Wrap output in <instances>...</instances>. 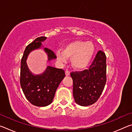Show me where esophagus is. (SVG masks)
Here are the masks:
<instances>
[{
  "instance_id": "1",
  "label": "esophagus",
  "mask_w": 132,
  "mask_h": 132,
  "mask_svg": "<svg viewBox=\"0 0 132 132\" xmlns=\"http://www.w3.org/2000/svg\"><path fill=\"white\" fill-rule=\"evenodd\" d=\"M65 75H66V76H70V71H69V70H66V71H65Z\"/></svg>"
}]
</instances>
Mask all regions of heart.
I'll use <instances>...</instances> for the list:
<instances>
[{"label":"heart","mask_w":132,"mask_h":132,"mask_svg":"<svg viewBox=\"0 0 132 132\" xmlns=\"http://www.w3.org/2000/svg\"><path fill=\"white\" fill-rule=\"evenodd\" d=\"M95 51L94 45L91 42L75 41L67 44L62 52L57 53V56L62 62H65L67 58L72 59L71 63L73 67L82 69L90 64Z\"/></svg>","instance_id":"obj_1"}]
</instances>
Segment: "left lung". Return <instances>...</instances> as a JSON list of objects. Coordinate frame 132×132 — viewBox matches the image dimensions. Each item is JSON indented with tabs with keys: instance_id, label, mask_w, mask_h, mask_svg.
I'll use <instances>...</instances> for the list:
<instances>
[{
	"instance_id": "8db88e82",
	"label": "left lung",
	"mask_w": 132,
	"mask_h": 132,
	"mask_svg": "<svg viewBox=\"0 0 132 132\" xmlns=\"http://www.w3.org/2000/svg\"><path fill=\"white\" fill-rule=\"evenodd\" d=\"M73 83V97L81 106L94 104L101 96L106 81V55L102 51L96 55L88 69L70 73Z\"/></svg>"
}]
</instances>
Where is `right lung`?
I'll use <instances>...</instances> for the list:
<instances>
[{
  "label": "right lung",
  "mask_w": 132,
  "mask_h": 132,
  "mask_svg": "<svg viewBox=\"0 0 132 132\" xmlns=\"http://www.w3.org/2000/svg\"><path fill=\"white\" fill-rule=\"evenodd\" d=\"M46 39L40 37L27 46L21 61L20 85L27 99L30 103L37 106H46L51 104L55 92L63 78L65 72L62 69L47 66L42 74L34 75L29 70L26 63L28 55L31 51L41 47V42ZM48 54V61L56 59V56L52 50L45 48Z\"/></svg>",
  "instance_id": "obj_1"
}]
</instances>
